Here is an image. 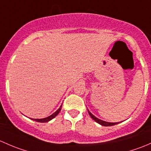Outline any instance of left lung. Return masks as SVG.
I'll return each mask as SVG.
<instances>
[{"label":"left lung","mask_w":151,"mask_h":151,"mask_svg":"<svg viewBox=\"0 0 151 151\" xmlns=\"http://www.w3.org/2000/svg\"><path fill=\"white\" fill-rule=\"evenodd\" d=\"M88 110V109H87ZM88 114H89V116H91V119H93L94 121H95L96 122L98 123L99 124H100V125L102 126H104V127H110V126H113V125H116V124H119L120 122H117V123H112V122H105V121H102L101 120V119H99L98 118H97L96 116H94V115L92 114V113H91V112L89 111V110H88Z\"/></svg>","instance_id":"1"}]
</instances>
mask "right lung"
<instances>
[{
    "mask_svg": "<svg viewBox=\"0 0 151 151\" xmlns=\"http://www.w3.org/2000/svg\"><path fill=\"white\" fill-rule=\"evenodd\" d=\"M62 105L60 107V108H59V109L57 110V111H55L54 113H53V114L51 115V116H48V117L43 118V119H32V120H33V121H35V122H40V123H46V122H49V121H51V120H52V119H54V117H56V116H57V115H58V113H60V110H61Z\"/></svg>",
    "mask_w": 151,
    "mask_h": 151,
    "instance_id": "1",
    "label": "right lung"
}]
</instances>
